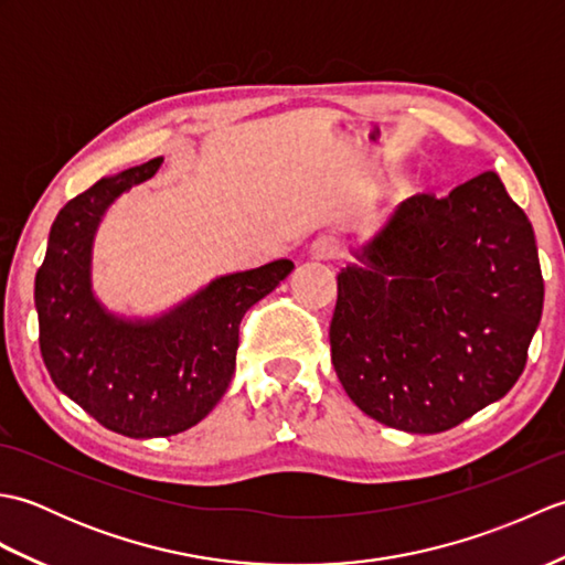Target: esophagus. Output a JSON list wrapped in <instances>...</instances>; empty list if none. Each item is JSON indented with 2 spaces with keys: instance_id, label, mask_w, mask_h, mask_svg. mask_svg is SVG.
<instances>
[{
  "instance_id": "1",
  "label": "esophagus",
  "mask_w": 565,
  "mask_h": 565,
  "mask_svg": "<svg viewBox=\"0 0 565 565\" xmlns=\"http://www.w3.org/2000/svg\"><path fill=\"white\" fill-rule=\"evenodd\" d=\"M342 255V245L340 239H334L330 235H322L318 237L313 245H310V257L320 259V262H332Z\"/></svg>"
}]
</instances>
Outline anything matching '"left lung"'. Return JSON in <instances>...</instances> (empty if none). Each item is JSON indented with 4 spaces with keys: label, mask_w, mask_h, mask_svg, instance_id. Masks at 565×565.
I'll return each instance as SVG.
<instances>
[{
    "label": "left lung",
    "mask_w": 565,
    "mask_h": 565,
    "mask_svg": "<svg viewBox=\"0 0 565 565\" xmlns=\"http://www.w3.org/2000/svg\"><path fill=\"white\" fill-rule=\"evenodd\" d=\"M338 274L332 364L369 417L437 435L500 401L526 364L544 279L532 223L495 172L393 211Z\"/></svg>",
    "instance_id": "left-lung-1"
}]
</instances>
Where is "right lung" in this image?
I'll use <instances>...</instances> for the list:
<instances>
[{
    "instance_id": "right-lung-1",
    "label": "right lung",
    "mask_w": 565,
    "mask_h": 565,
    "mask_svg": "<svg viewBox=\"0 0 565 565\" xmlns=\"http://www.w3.org/2000/svg\"><path fill=\"white\" fill-rule=\"evenodd\" d=\"M162 158L104 177L67 201L35 274L39 342L70 401L124 437H170L206 417L235 374L239 320L291 274V259L213 279L158 318H118L92 291V247L106 209Z\"/></svg>"
}]
</instances>
